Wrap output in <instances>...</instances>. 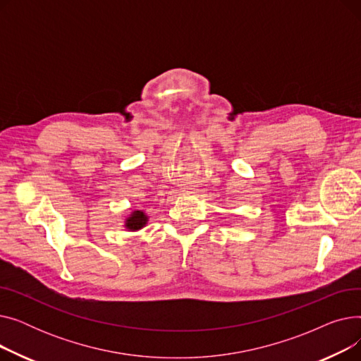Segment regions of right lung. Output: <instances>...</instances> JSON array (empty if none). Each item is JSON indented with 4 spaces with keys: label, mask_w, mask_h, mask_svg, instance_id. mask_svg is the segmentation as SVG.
I'll use <instances>...</instances> for the list:
<instances>
[{
    "label": "right lung",
    "mask_w": 361,
    "mask_h": 361,
    "mask_svg": "<svg viewBox=\"0 0 361 361\" xmlns=\"http://www.w3.org/2000/svg\"><path fill=\"white\" fill-rule=\"evenodd\" d=\"M149 216L143 211H133L124 221L126 230L128 231H139L147 224Z\"/></svg>",
    "instance_id": "obj_1"
}]
</instances>
